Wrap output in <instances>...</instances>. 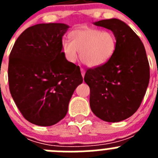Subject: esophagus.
<instances>
[{
    "mask_svg": "<svg viewBox=\"0 0 158 158\" xmlns=\"http://www.w3.org/2000/svg\"><path fill=\"white\" fill-rule=\"evenodd\" d=\"M81 75L82 77H85V69H81Z\"/></svg>",
    "mask_w": 158,
    "mask_h": 158,
    "instance_id": "34e87169",
    "label": "esophagus"
}]
</instances>
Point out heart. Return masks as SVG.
Wrapping results in <instances>:
<instances>
[{"mask_svg":"<svg viewBox=\"0 0 158 158\" xmlns=\"http://www.w3.org/2000/svg\"><path fill=\"white\" fill-rule=\"evenodd\" d=\"M69 39L70 41L64 40L62 44L65 59L75 62L80 53L81 61L89 67L103 65L116 50V38L109 31L84 26L72 31Z\"/></svg>","mask_w":158,"mask_h":158,"instance_id":"1","label":"heart"}]
</instances>
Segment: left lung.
I'll list each match as a JSON object with an SVG mask.
<instances>
[{"mask_svg": "<svg viewBox=\"0 0 158 158\" xmlns=\"http://www.w3.org/2000/svg\"><path fill=\"white\" fill-rule=\"evenodd\" d=\"M93 24L109 29L117 47L103 65L86 71L84 80L90 88V107L102 120L117 123L139 109L150 81V65L144 45L127 23L112 18Z\"/></svg>", "mask_w": 158, "mask_h": 158, "instance_id": "8db88e82", "label": "left lung"}]
</instances>
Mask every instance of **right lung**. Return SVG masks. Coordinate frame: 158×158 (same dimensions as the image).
I'll return each instance as SVG.
<instances>
[{"mask_svg": "<svg viewBox=\"0 0 158 158\" xmlns=\"http://www.w3.org/2000/svg\"><path fill=\"white\" fill-rule=\"evenodd\" d=\"M65 23H40L18 37L9 55L8 84L12 99L27 121L49 127L62 120L69 100L83 82L80 67L62 51Z\"/></svg>", "mask_w": 158, "mask_h": 158, "instance_id": "right-lung-1", "label": "right lung"}]
</instances>
